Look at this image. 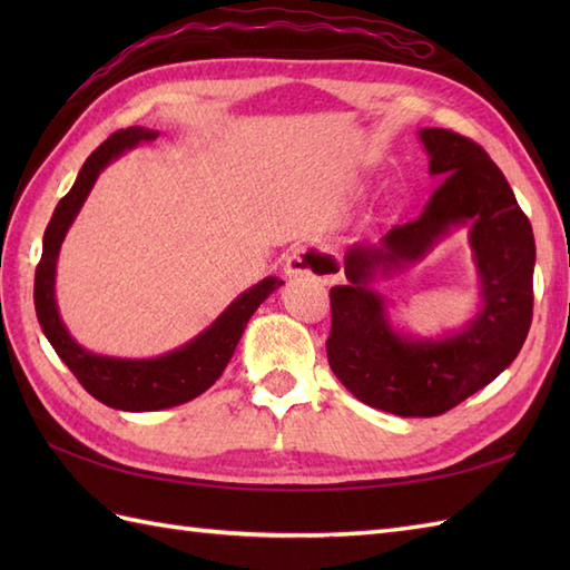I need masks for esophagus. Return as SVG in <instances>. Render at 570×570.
I'll return each instance as SVG.
<instances>
[{
  "instance_id": "esophagus-1",
  "label": "esophagus",
  "mask_w": 570,
  "mask_h": 570,
  "mask_svg": "<svg viewBox=\"0 0 570 570\" xmlns=\"http://www.w3.org/2000/svg\"><path fill=\"white\" fill-rule=\"evenodd\" d=\"M328 272H331L328 266H318V254L308 245H296L292 252H288L286 264H284V274L288 278H298V276L328 278L331 276Z\"/></svg>"
}]
</instances>
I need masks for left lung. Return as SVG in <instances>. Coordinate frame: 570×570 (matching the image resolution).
Wrapping results in <instances>:
<instances>
[{"mask_svg":"<svg viewBox=\"0 0 570 570\" xmlns=\"http://www.w3.org/2000/svg\"><path fill=\"white\" fill-rule=\"evenodd\" d=\"M419 139L441 186L419 220L396 225L380 245L357 242L345 252L347 284L331 288L325 343L345 390L396 416H439L490 384L522 350L534 308V233L500 168L451 129H421ZM460 226L469 227L481 278L479 313L441 338L396 332L373 278L420 261Z\"/></svg>","mask_w":570,"mask_h":570,"instance_id":"1","label":"left lung"}]
</instances>
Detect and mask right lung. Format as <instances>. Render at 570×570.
<instances>
[{
	"instance_id": "obj_1",
	"label": "right lung",
	"mask_w": 570,
	"mask_h": 570,
	"mask_svg": "<svg viewBox=\"0 0 570 570\" xmlns=\"http://www.w3.org/2000/svg\"><path fill=\"white\" fill-rule=\"evenodd\" d=\"M159 137V131L144 127H127L102 141L95 149L88 161L82 164L76 184L56 205L51 223L43 233V254L36 266L33 282V304L39 316L41 331L53 345L58 357L66 362L68 370L76 374L78 382L88 390L98 402L119 409V411H156L186 404L190 399L200 396L210 390L215 380L227 367L229 357L235 355L242 333L247 328V321L278 286H284L282 278L266 276L259 284L239 294L208 328L193 337L190 343L180 345L171 353L149 357V360H125L95 355L90 350L76 343L66 328L63 318L56 304V264L58 252L68 229L80 213L85 198L90 196L95 180L102 174L107 164H112L117 156L135 149L141 141H151Z\"/></svg>"
}]
</instances>
